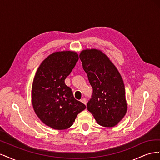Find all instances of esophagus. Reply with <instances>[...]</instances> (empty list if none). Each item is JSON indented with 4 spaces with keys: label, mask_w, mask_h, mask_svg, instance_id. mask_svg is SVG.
<instances>
[{
    "label": "esophagus",
    "mask_w": 160,
    "mask_h": 160,
    "mask_svg": "<svg viewBox=\"0 0 160 160\" xmlns=\"http://www.w3.org/2000/svg\"><path fill=\"white\" fill-rule=\"evenodd\" d=\"M81 101L83 103H84L85 105H86L87 104V100H86V99L85 98H83V99H81Z\"/></svg>",
    "instance_id": "obj_1"
}]
</instances>
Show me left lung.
<instances>
[{
    "label": "left lung",
    "mask_w": 160,
    "mask_h": 160,
    "mask_svg": "<svg viewBox=\"0 0 160 160\" xmlns=\"http://www.w3.org/2000/svg\"><path fill=\"white\" fill-rule=\"evenodd\" d=\"M79 58L93 88L87 109L100 125L115 126L123 118L128 109L122 76L99 50H83Z\"/></svg>",
    "instance_id": "1"
}]
</instances>
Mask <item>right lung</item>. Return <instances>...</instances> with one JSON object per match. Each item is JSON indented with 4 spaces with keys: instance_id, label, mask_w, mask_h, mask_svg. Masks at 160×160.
<instances>
[{
    "instance_id": "1",
    "label": "right lung",
    "mask_w": 160,
    "mask_h": 160,
    "mask_svg": "<svg viewBox=\"0 0 160 160\" xmlns=\"http://www.w3.org/2000/svg\"><path fill=\"white\" fill-rule=\"evenodd\" d=\"M79 56L72 51L55 52L42 62L34 78L32 103L37 115L55 129L71 127L86 106L75 99L65 79L73 69Z\"/></svg>"
}]
</instances>
